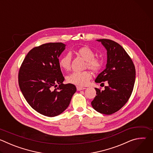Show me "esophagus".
Instances as JSON below:
<instances>
[{"label":"esophagus","instance_id":"34e87169","mask_svg":"<svg viewBox=\"0 0 153 153\" xmlns=\"http://www.w3.org/2000/svg\"><path fill=\"white\" fill-rule=\"evenodd\" d=\"M76 88H77V91H80V90H83L86 89L85 88H84V87H81V86H77Z\"/></svg>","mask_w":153,"mask_h":153}]
</instances>
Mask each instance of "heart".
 Returning <instances> with one entry per match:
<instances>
[{
  "instance_id": "1",
  "label": "heart",
  "mask_w": 153,
  "mask_h": 153,
  "mask_svg": "<svg viewBox=\"0 0 153 153\" xmlns=\"http://www.w3.org/2000/svg\"><path fill=\"white\" fill-rule=\"evenodd\" d=\"M76 53L86 60L85 67L94 72H98L102 68L103 65L102 60L99 57H94V52L90 47L87 46L81 47L76 51ZM71 59L70 54H66L62 56L59 60L60 68L63 70H69L71 66ZM91 78L92 74L90 71H84L71 73L67 77V80L70 83L84 86Z\"/></svg>"
}]
</instances>
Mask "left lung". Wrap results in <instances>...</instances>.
<instances>
[{"instance_id":"obj_1","label":"left lung","mask_w":153,"mask_h":153,"mask_svg":"<svg viewBox=\"0 0 153 153\" xmlns=\"http://www.w3.org/2000/svg\"><path fill=\"white\" fill-rule=\"evenodd\" d=\"M97 40L107 51V63L95 82L103 83L106 81L108 85L102 91L95 88L97 96L91 105L97 112L110 115L121 109L131 95L136 70L132 59L118 43L106 39Z\"/></svg>"}]
</instances>
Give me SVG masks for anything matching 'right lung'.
Returning <instances> with one entry per match:
<instances>
[{
  "instance_id": "obj_1",
  "label": "right lung",
  "mask_w": 153,
  "mask_h": 153,
  "mask_svg": "<svg viewBox=\"0 0 153 153\" xmlns=\"http://www.w3.org/2000/svg\"><path fill=\"white\" fill-rule=\"evenodd\" d=\"M65 46L56 42L33 48L19 71V85L25 99L34 110L45 116L54 117L63 113L76 91L74 85L63 83L65 79L59 57Z\"/></svg>"
}]
</instances>
